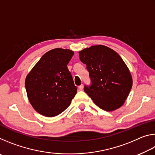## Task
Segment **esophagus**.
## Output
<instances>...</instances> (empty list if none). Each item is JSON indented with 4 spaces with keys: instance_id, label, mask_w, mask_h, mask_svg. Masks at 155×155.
Instances as JSON below:
<instances>
[{
    "instance_id": "obj_1",
    "label": "esophagus",
    "mask_w": 155,
    "mask_h": 155,
    "mask_svg": "<svg viewBox=\"0 0 155 155\" xmlns=\"http://www.w3.org/2000/svg\"><path fill=\"white\" fill-rule=\"evenodd\" d=\"M83 85H81L80 86H78V90H83Z\"/></svg>"
}]
</instances>
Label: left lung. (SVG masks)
Segmentation results:
<instances>
[{"mask_svg": "<svg viewBox=\"0 0 155 155\" xmlns=\"http://www.w3.org/2000/svg\"><path fill=\"white\" fill-rule=\"evenodd\" d=\"M78 53L91 79V85H85L84 91L104 111L122 107L130 93L133 79L121 57L103 45L91 46Z\"/></svg>", "mask_w": 155, "mask_h": 155, "instance_id": "left-lung-1", "label": "left lung"}]
</instances>
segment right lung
<instances>
[{
	"label": "right lung",
	"instance_id": "1",
	"mask_svg": "<svg viewBox=\"0 0 155 155\" xmlns=\"http://www.w3.org/2000/svg\"><path fill=\"white\" fill-rule=\"evenodd\" d=\"M74 55L69 49L54 48L41 57L26 77L25 87L37 112L54 117L66 109L77 92L68 63Z\"/></svg>",
	"mask_w": 155,
	"mask_h": 155
}]
</instances>
